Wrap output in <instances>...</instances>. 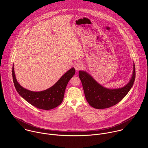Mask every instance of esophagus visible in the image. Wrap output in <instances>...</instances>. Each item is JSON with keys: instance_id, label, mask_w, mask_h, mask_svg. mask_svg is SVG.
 Returning a JSON list of instances; mask_svg holds the SVG:
<instances>
[{"instance_id": "esophagus-1", "label": "esophagus", "mask_w": 148, "mask_h": 148, "mask_svg": "<svg viewBox=\"0 0 148 148\" xmlns=\"http://www.w3.org/2000/svg\"><path fill=\"white\" fill-rule=\"evenodd\" d=\"M75 68L76 71H79V70H81L83 68V64L79 62V63H76L75 65Z\"/></svg>"}]
</instances>
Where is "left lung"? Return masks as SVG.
<instances>
[{
  "mask_svg": "<svg viewBox=\"0 0 148 148\" xmlns=\"http://www.w3.org/2000/svg\"><path fill=\"white\" fill-rule=\"evenodd\" d=\"M79 76L89 104L99 109L108 108L121 101L132 87L136 77L135 65L134 64L133 74L129 82L125 86L117 89H108L103 86L85 71H80Z\"/></svg>",
  "mask_w": 148,
  "mask_h": 148,
  "instance_id": "left-lung-1",
  "label": "left lung"
}]
</instances>
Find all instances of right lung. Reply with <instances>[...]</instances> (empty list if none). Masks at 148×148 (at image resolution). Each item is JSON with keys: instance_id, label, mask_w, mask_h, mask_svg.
<instances>
[{"instance_id": "obj_1", "label": "right lung", "mask_w": 148, "mask_h": 148, "mask_svg": "<svg viewBox=\"0 0 148 148\" xmlns=\"http://www.w3.org/2000/svg\"><path fill=\"white\" fill-rule=\"evenodd\" d=\"M75 73V69L72 68L51 88L40 92H33L24 88L18 83L12 66L13 81L18 93L32 106L44 110L53 109L62 103L66 86Z\"/></svg>"}]
</instances>
